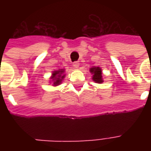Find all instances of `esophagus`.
Here are the masks:
<instances>
[{"instance_id": "esophagus-1", "label": "esophagus", "mask_w": 151, "mask_h": 151, "mask_svg": "<svg viewBox=\"0 0 151 151\" xmlns=\"http://www.w3.org/2000/svg\"><path fill=\"white\" fill-rule=\"evenodd\" d=\"M73 65L74 66L75 68H78V67H79V62H78V61H75V62H73Z\"/></svg>"}]
</instances>
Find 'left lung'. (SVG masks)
I'll return each mask as SVG.
<instances>
[{
    "label": "left lung",
    "mask_w": 151,
    "mask_h": 151,
    "mask_svg": "<svg viewBox=\"0 0 151 151\" xmlns=\"http://www.w3.org/2000/svg\"><path fill=\"white\" fill-rule=\"evenodd\" d=\"M90 72L92 74V80L96 83L101 84L104 82V78H103V71L100 67L94 66L90 69Z\"/></svg>",
    "instance_id": "obj_1"
}]
</instances>
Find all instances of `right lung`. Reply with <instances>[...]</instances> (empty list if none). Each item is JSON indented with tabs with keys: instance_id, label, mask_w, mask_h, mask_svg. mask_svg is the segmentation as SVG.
Masks as SVG:
<instances>
[{
	"instance_id": "right-lung-1",
	"label": "right lung",
	"mask_w": 151,
	"mask_h": 151,
	"mask_svg": "<svg viewBox=\"0 0 151 151\" xmlns=\"http://www.w3.org/2000/svg\"><path fill=\"white\" fill-rule=\"evenodd\" d=\"M65 69H57L53 71L52 76L50 77V83L52 82L53 86H56L61 84V82L65 78Z\"/></svg>"
}]
</instances>
